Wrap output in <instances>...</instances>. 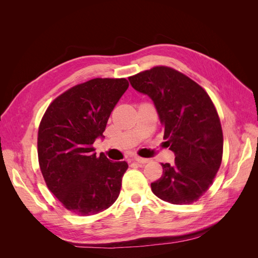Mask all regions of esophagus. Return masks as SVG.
Instances as JSON below:
<instances>
[{
	"mask_svg": "<svg viewBox=\"0 0 258 258\" xmlns=\"http://www.w3.org/2000/svg\"><path fill=\"white\" fill-rule=\"evenodd\" d=\"M132 160L136 161V162H139V163H142V165H144V163L148 162V159L142 158V157H138V156H136V157L132 158Z\"/></svg>",
	"mask_w": 258,
	"mask_h": 258,
	"instance_id": "obj_1",
	"label": "esophagus"
}]
</instances>
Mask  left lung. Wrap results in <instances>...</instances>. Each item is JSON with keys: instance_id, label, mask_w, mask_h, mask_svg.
Segmentation results:
<instances>
[{"instance_id": "left-lung-1", "label": "left lung", "mask_w": 258, "mask_h": 258, "mask_svg": "<svg viewBox=\"0 0 258 258\" xmlns=\"http://www.w3.org/2000/svg\"><path fill=\"white\" fill-rule=\"evenodd\" d=\"M134 89L150 97L174 153V163H161L162 176L151 184L158 198L173 205L197 201L213 183L223 156V131L205 89L168 67L129 77Z\"/></svg>"}]
</instances>
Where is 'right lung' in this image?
Wrapping results in <instances>:
<instances>
[{
  "label": "right lung",
  "mask_w": 258,
  "mask_h": 258,
  "mask_svg": "<svg viewBox=\"0 0 258 258\" xmlns=\"http://www.w3.org/2000/svg\"><path fill=\"white\" fill-rule=\"evenodd\" d=\"M129 87L126 79H95L52 101L38 128L37 154L49 190L68 210L87 216L118 198L126 161L98 157L93 142L103 139L113 108Z\"/></svg>",
  "instance_id": "add662e5"
}]
</instances>
